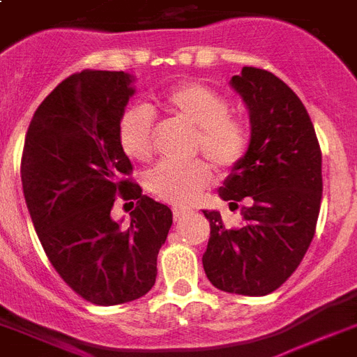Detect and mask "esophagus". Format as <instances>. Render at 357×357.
<instances>
[{
  "label": "esophagus",
  "mask_w": 357,
  "mask_h": 357,
  "mask_svg": "<svg viewBox=\"0 0 357 357\" xmlns=\"http://www.w3.org/2000/svg\"><path fill=\"white\" fill-rule=\"evenodd\" d=\"M172 213H174V219H176V221H179L181 217H185L187 213H190V208H181V206H176V208L172 209Z\"/></svg>",
  "instance_id": "1"
}]
</instances>
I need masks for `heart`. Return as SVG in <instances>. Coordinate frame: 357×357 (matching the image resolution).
<instances>
[{
	"label": "heart",
	"instance_id": "heart-1",
	"mask_svg": "<svg viewBox=\"0 0 357 357\" xmlns=\"http://www.w3.org/2000/svg\"><path fill=\"white\" fill-rule=\"evenodd\" d=\"M157 105L190 129H195L192 151L204 153L215 167L232 168L243 159L249 146V130L241 119L230 116V105L215 89L183 82L160 95ZM119 144L130 159L149 160L153 155L155 116L146 105L129 106L119 118ZM213 179L206 160L189 165L160 162L146 176V189L159 200L192 202Z\"/></svg>",
	"mask_w": 357,
	"mask_h": 357
}]
</instances>
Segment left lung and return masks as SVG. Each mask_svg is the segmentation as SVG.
<instances>
[{"mask_svg": "<svg viewBox=\"0 0 357 357\" xmlns=\"http://www.w3.org/2000/svg\"><path fill=\"white\" fill-rule=\"evenodd\" d=\"M232 86L249 108L251 142L219 189L243 225L227 228L219 211L209 219L202 264L215 288L266 296L292 275L317 230L322 200V151L299 97L273 73L243 67Z\"/></svg>", "mask_w": 357, "mask_h": 357, "instance_id": "left-lung-1", "label": "left lung"}]
</instances>
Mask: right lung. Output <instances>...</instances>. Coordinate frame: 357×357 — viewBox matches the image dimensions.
Instances as JSON below:
<instances>
[{"label": "right lung", "instance_id": "add662e5", "mask_svg": "<svg viewBox=\"0 0 357 357\" xmlns=\"http://www.w3.org/2000/svg\"><path fill=\"white\" fill-rule=\"evenodd\" d=\"M123 70H82L35 110L22 153V187L35 232L59 277L95 305L146 296L172 227L168 206L142 195L119 144V118L135 93ZM136 199L131 225L109 211Z\"/></svg>", "mask_w": 357, "mask_h": 357}]
</instances>
